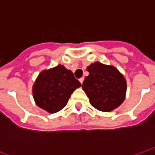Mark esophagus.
I'll use <instances>...</instances> for the list:
<instances>
[{"mask_svg": "<svg viewBox=\"0 0 155 155\" xmlns=\"http://www.w3.org/2000/svg\"><path fill=\"white\" fill-rule=\"evenodd\" d=\"M79 81H80V82H81V84H82V83H83V81H84V77L81 78V79H80V80H79Z\"/></svg>", "mask_w": 155, "mask_h": 155, "instance_id": "1", "label": "esophagus"}]
</instances>
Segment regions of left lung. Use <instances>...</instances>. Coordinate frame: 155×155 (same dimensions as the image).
<instances>
[{
    "instance_id": "1",
    "label": "left lung",
    "mask_w": 155,
    "mask_h": 155,
    "mask_svg": "<svg viewBox=\"0 0 155 155\" xmlns=\"http://www.w3.org/2000/svg\"><path fill=\"white\" fill-rule=\"evenodd\" d=\"M89 75L84 78L83 91L90 103L96 110L110 112L122 104L125 99V78L113 65L94 62L87 67Z\"/></svg>"
}]
</instances>
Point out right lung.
Instances as JSON below:
<instances>
[{"mask_svg": "<svg viewBox=\"0 0 155 155\" xmlns=\"http://www.w3.org/2000/svg\"><path fill=\"white\" fill-rule=\"evenodd\" d=\"M81 86L72 71L58 64L39 74L32 86V94L38 107L54 114L66 105L71 94Z\"/></svg>", "mask_w": 155, "mask_h": 155, "instance_id": "add662e5", "label": "right lung"}]
</instances>
